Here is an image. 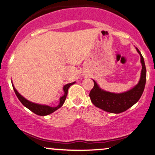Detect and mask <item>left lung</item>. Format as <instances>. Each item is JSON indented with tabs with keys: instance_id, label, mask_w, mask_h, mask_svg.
Segmentation results:
<instances>
[{
	"instance_id": "left-lung-1",
	"label": "left lung",
	"mask_w": 155,
	"mask_h": 155,
	"mask_svg": "<svg viewBox=\"0 0 155 155\" xmlns=\"http://www.w3.org/2000/svg\"><path fill=\"white\" fill-rule=\"evenodd\" d=\"M137 51L140 55V62L142 64L141 75L137 85L127 91L122 93H114L101 89L95 80L94 87L90 92L91 102L96 107L105 112L119 114L126 111L136 102H138L143 93L146 83V67L144 58L141 53L136 48Z\"/></svg>"
}]
</instances>
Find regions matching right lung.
<instances>
[{
  "mask_svg": "<svg viewBox=\"0 0 155 155\" xmlns=\"http://www.w3.org/2000/svg\"><path fill=\"white\" fill-rule=\"evenodd\" d=\"M75 82H71V83H68L67 85H64L63 87V91H64V95L62 96L60 98V102L59 104L57 106V107H50V106L46 105V104H38V103H34L33 102L29 101L27 99H25V97H23L21 94L19 93L17 91V90L15 89V87H14L13 82H12V85H13V90L15 91V93L16 96H17L18 100L21 101L22 104L25 106V107H27L28 109H29L31 111H32L34 113L38 114V115H41V116H45V115H48V114L53 113V112H55V110H57L58 109H59L60 107H61L63 106V104H64V102L65 101L66 97H67L68 95V91L69 87L73 84H75Z\"/></svg>",
  "mask_w": 155,
  "mask_h": 155,
  "instance_id": "right-lung-1",
  "label": "right lung"
}]
</instances>
